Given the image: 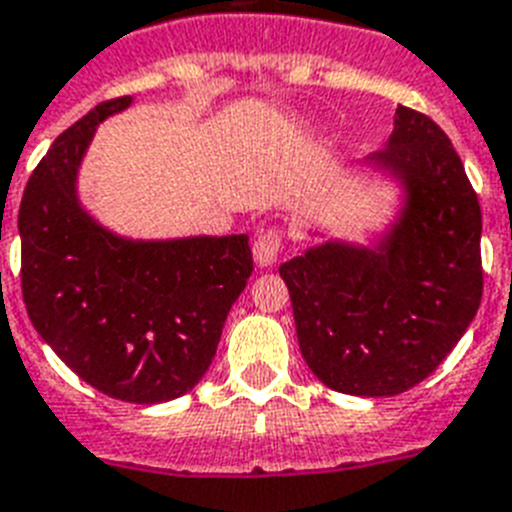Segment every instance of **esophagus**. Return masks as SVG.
Listing matches in <instances>:
<instances>
[{
	"label": "esophagus",
	"instance_id": "34e87169",
	"mask_svg": "<svg viewBox=\"0 0 512 512\" xmlns=\"http://www.w3.org/2000/svg\"><path fill=\"white\" fill-rule=\"evenodd\" d=\"M285 246V232L282 227H266L259 232V238L253 240V259L259 266H272Z\"/></svg>",
	"mask_w": 512,
	"mask_h": 512
}]
</instances>
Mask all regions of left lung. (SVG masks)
<instances>
[{"label":"left lung","mask_w":512,"mask_h":512,"mask_svg":"<svg viewBox=\"0 0 512 512\" xmlns=\"http://www.w3.org/2000/svg\"><path fill=\"white\" fill-rule=\"evenodd\" d=\"M408 201L377 248L324 243L280 266L308 369L345 395L390 398L424 382L474 322L484 290L481 209L458 151L400 104L369 156Z\"/></svg>","instance_id":"left-lung-1"}]
</instances>
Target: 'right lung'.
<instances>
[{
  "mask_svg": "<svg viewBox=\"0 0 512 512\" xmlns=\"http://www.w3.org/2000/svg\"><path fill=\"white\" fill-rule=\"evenodd\" d=\"M130 101H101L28 177L18 214L20 285L36 332L83 382L151 405L180 398L204 377L253 256L248 235L128 240L80 209V159L96 125Z\"/></svg>",
  "mask_w": 512,
  "mask_h": 512,
  "instance_id": "1",
  "label": "right lung"
}]
</instances>
